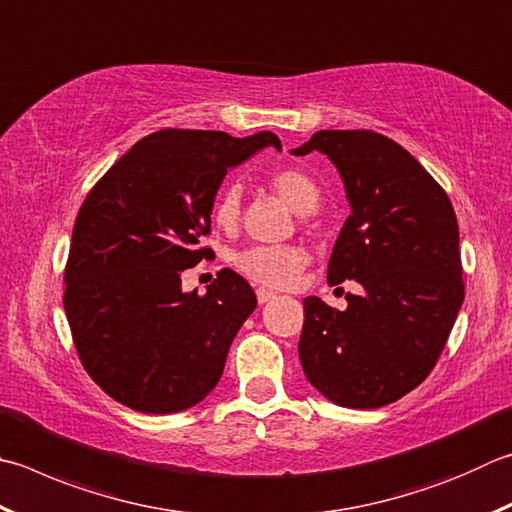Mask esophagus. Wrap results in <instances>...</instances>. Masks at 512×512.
<instances>
[{
  "mask_svg": "<svg viewBox=\"0 0 512 512\" xmlns=\"http://www.w3.org/2000/svg\"><path fill=\"white\" fill-rule=\"evenodd\" d=\"M275 293L273 291H268V288H257V302L259 304H266V302H271V300H275Z\"/></svg>",
  "mask_w": 512,
  "mask_h": 512,
  "instance_id": "obj_1",
  "label": "esophagus"
}]
</instances>
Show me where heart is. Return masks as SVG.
Instances as JSON below:
<instances>
[{"instance_id":"heart-1","label":"heart","mask_w":512,"mask_h":512,"mask_svg":"<svg viewBox=\"0 0 512 512\" xmlns=\"http://www.w3.org/2000/svg\"><path fill=\"white\" fill-rule=\"evenodd\" d=\"M268 185L280 194V197L295 212H311L320 203V188L309 174L295 167H284L268 176ZM212 219L224 230H235L241 219V190L237 185H228L212 206ZM237 271L248 277L250 282L262 284L268 288H291L300 280L302 271L309 264L306 250L293 244L277 246H250L232 259Z\"/></svg>"}]
</instances>
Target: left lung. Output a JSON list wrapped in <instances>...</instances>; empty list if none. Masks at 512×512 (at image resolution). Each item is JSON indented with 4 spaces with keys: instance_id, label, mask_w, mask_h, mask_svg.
I'll return each mask as SVG.
<instances>
[{
    "instance_id": "left-lung-1",
    "label": "left lung",
    "mask_w": 512,
    "mask_h": 512,
    "mask_svg": "<svg viewBox=\"0 0 512 512\" xmlns=\"http://www.w3.org/2000/svg\"><path fill=\"white\" fill-rule=\"evenodd\" d=\"M327 154L345 181L351 215L329 259L331 286L356 280L333 311L304 300L300 360L309 383L353 410H376L430 376L463 302L459 224L434 176L392 138L322 129L293 150Z\"/></svg>"
}]
</instances>
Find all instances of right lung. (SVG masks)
<instances>
[{
  "label": "right lung",
  "instance_id": "obj_1",
  "mask_svg": "<svg viewBox=\"0 0 512 512\" xmlns=\"http://www.w3.org/2000/svg\"><path fill=\"white\" fill-rule=\"evenodd\" d=\"M266 145L282 147L273 132L159 129L89 190L64 266V311L82 367L114 401L172 414L219 383L257 297L230 268L206 295L183 293L181 273L212 255L203 239L228 167Z\"/></svg>",
  "mask_w": 512,
  "mask_h": 512
}]
</instances>
